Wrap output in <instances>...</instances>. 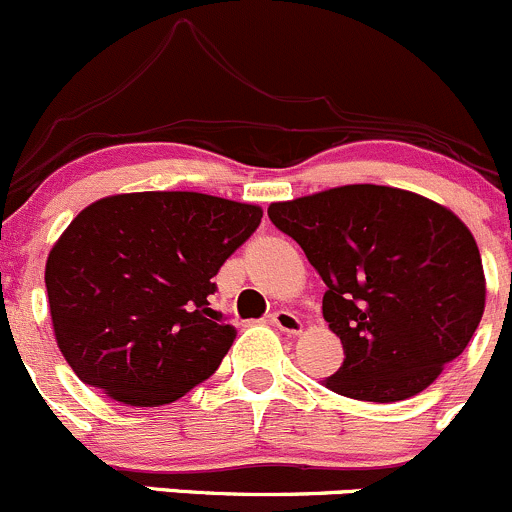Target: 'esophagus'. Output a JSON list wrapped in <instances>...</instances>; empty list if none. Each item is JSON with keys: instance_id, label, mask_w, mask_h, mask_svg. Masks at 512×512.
I'll return each instance as SVG.
<instances>
[{"instance_id": "obj_1", "label": "esophagus", "mask_w": 512, "mask_h": 512, "mask_svg": "<svg viewBox=\"0 0 512 512\" xmlns=\"http://www.w3.org/2000/svg\"><path fill=\"white\" fill-rule=\"evenodd\" d=\"M271 323L278 328V331L291 333V336H298V333L303 331L301 318H298L296 313H291V311H276L271 316Z\"/></svg>"}]
</instances>
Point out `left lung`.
<instances>
[{
  "instance_id": "8db88e82",
  "label": "left lung",
  "mask_w": 512,
  "mask_h": 512,
  "mask_svg": "<svg viewBox=\"0 0 512 512\" xmlns=\"http://www.w3.org/2000/svg\"><path fill=\"white\" fill-rule=\"evenodd\" d=\"M268 219L328 286L323 318L346 353L328 391L406 401L465 351L483 318L485 273L453 211L406 189L348 184L276 201Z\"/></svg>"
}]
</instances>
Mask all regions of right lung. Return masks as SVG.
I'll use <instances>...</instances> for the list:
<instances>
[{
    "label": "right lung",
    "instance_id": "1",
    "mask_svg": "<svg viewBox=\"0 0 512 512\" xmlns=\"http://www.w3.org/2000/svg\"><path fill=\"white\" fill-rule=\"evenodd\" d=\"M261 206L136 191L94 201L44 268L57 346L72 371L124 406L179 401L236 338L216 323L211 278L261 224Z\"/></svg>",
    "mask_w": 512,
    "mask_h": 512
}]
</instances>
